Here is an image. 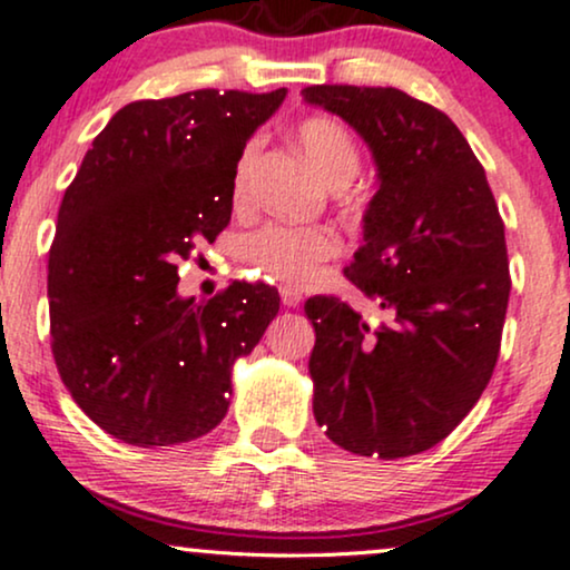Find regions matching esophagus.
I'll list each match as a JSON object with an SVG mask.
<instances>
[{
	"mask_svg": "<svg viewBox=\"0 0 570 570\" xmlns=\"http://www.w3.org/2000/svg\"><path fill=\"white\" fill-rule=\"evenodd\" d=\"M281 303L286 307H297L303 303V294H299V289H294V286H281Z\"/></svg>",
	"mask_w": 570,
	"mask_h": 570,
	"instance_id": "esophagus-1",
	"label": "esophagus"
}]
</instances>
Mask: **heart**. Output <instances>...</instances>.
I'll use <instances>...</instances> for the list:
<instances>
[{
    "label": "heart",
    "mask_w": 570,
    "mask_h": 570,
    "mask_svg": "<svg viewBox=\"0 0 570 570\" xmlns=\"http://www.w3.org/2000/svg\"><path fill=\"white\" fill-rule=\"evenodd\" d=\"M297 141L305 158L330 187H345L356 176L362 163L356 139L335 117H307L297 126ZM254 155H257V141H248L235 163L233 200L238 206L248 198ZM337 252L340 238L324 225H294V222L273 219L240 238V257L259 273L284 284H307Z\"/></svg>",
    "instance_id": "1"
}]
</instances>
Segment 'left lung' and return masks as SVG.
I'll list each match as a JSON object with an SVG mask.
<instances>
[{
  "mask_svg": "<svg viewBox=\"0 0 570 570\" xmlns=\"http://www.w3.org/2000/svg\"><path fill=\"white\" fill-rule=\"evenodd\" d=\"M303 98L367 141L381 181L345 278L383 322L337 297L307 299L313 415L348 453L417 455L469 415L499 362L512 289L499 206L469 141L431 104L356 85H311Z\"/></svg>",
  "mask_w": 570,
  "mask_h": 570,
  "instance_id": "1",
  "label": "left lung"
}]
</instances>
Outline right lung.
<instances>
[{"mask_svg": "<svg viewBox=\"0 0 570 570\" xmlns=\"http://www.w3.org/2000/svg\"><path fill=\"white\" fill-rule=\"evenodd\" d=\"M284 98L206 88L128 104L63 193L48 263L53 358L117 440L168 448L219 426L235 358L276 318L281 297L263 281L179 297L176 263L230 225L240 149Z\"/></svg>", "mask_w": 570, "mask_h": 570, "instance_id": "right-lung-1", "label": "right lung"}]
</instances>
